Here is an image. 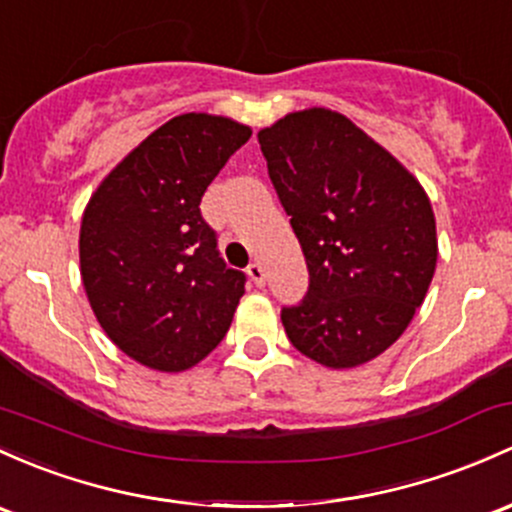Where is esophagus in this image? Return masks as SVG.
Wrapping results in <instances>:
<instances>
[{"instance_id":"obj_1","label":"esophagus","mask_w":512,"mask_h":512,"mask_svg":"<svg viewBox=\"0 0 512 512\" xmlns=\"http://www.w3.org/2000/svg\"><path fill=\"white\" fill-rule=\"evenodd\" d=\"M246 273H249V278L254 280L258 288H261V285H266V271H263L261 263H251V266L246 268Z\"/></svg>"}]
</instances>
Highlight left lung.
<instances>
[{
  "label": "left lung",
  "instance_id": "8db88e82",
  "mask_svg": "<svg viewBox=\"0 0 512 512\" xmlns=\"http://www.w3.org/2000/svg\"><path fill=\"white\" fill-rule=\"evenodd\" d=\"M310 285L280 310L300 354L327 368L376 359L408 329L437 266L425 190L344 114L293 112L258 131Z\"/></svg>",
  "mask_w": 512,
  "mask_h": 512
}]
</instances>
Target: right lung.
Returning <instances> with one entry per match:
<instances>
[{
    "mask_svg": "<svg viewBox=\"0 0 512 512\" xmlns=\"http://www.w3.org/2000/svg\"><path fill=\"white\" fill-rule=\"evenodd\" d=\"M249 126L180 114L119 163L87 202L80 273L97 322L156 371L200 364L224 339L246 276L227 268L200 202Z\"/></svg>",
    "mask_w": 512,
    "mask_h": 512,
    "instance_id": "1",
    "label": "right lung"
}]
</instances>
